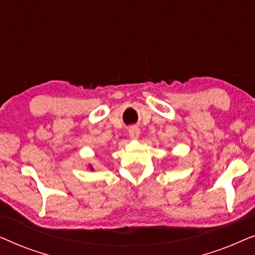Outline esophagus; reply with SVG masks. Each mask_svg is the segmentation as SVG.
I'll return each mask as SVG.
<instances>
[{"label":"esophagus","instance_id":"esophagus-1","mask_svg":"<svg viewBox=\"0 0 255 255\" xmlns=\"http://www.w3.org/2000/svg\"><path fill=\"white\" fill-rule=\"evenodd\" d=\"M128 134H130V137L132 139H137L139 137V134H140V130H139L138 127H131L128 128Z\"/></svg>","mask_w":255,"mask_h":255}]
</instances>
